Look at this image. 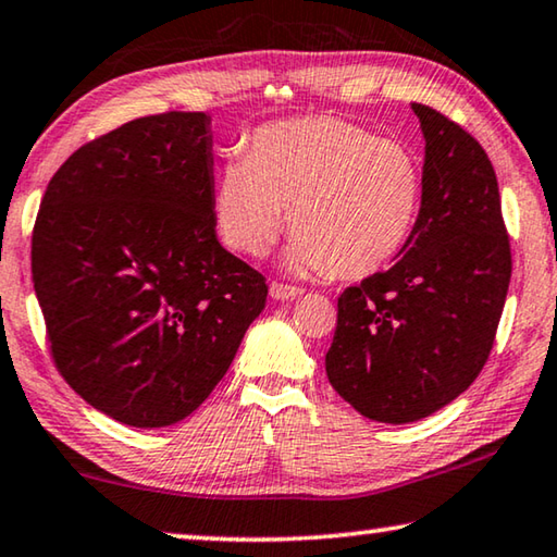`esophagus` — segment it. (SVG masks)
Listing matches in <instances>:
<instances>
[{
    "label": "esophagus",
    "mask_w": 557,
    "mask_h": 557,
    "mask_svg": "<svg viewBox=\"0 0 557 557\" xmlns=\"http://www.w3.org/2000/svg\"><path fill=\"white\" fill-rule=\"evenodd\" d=\"M297 295H302V289H299V287L282 285V282H272V285H270V297L280 299V302H285V299H295Z\"/></svg>",
    "instance_id": "34e87169"
}]
</instances>
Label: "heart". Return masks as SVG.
<instances>
[{
	"mask_svg": "<svg viewBox=\"0 0 557 557\" xmlns=\"http://www.w3.org/2000/svg\"><path fill=\"white\" fill-rule=\"evenodd\" d=\"M423 200L419 158L334 116L260 128L245 158L227 161L213 190L215 227L240 255L260 258L287 210L297 231L285 268L367 277L392 264L417 231Z\"/></svg>",
	"mask_w": 557,
	"mask_h": 557,
	"instance_id": "obj_1",
	"label": "heart"
}]
</instances>
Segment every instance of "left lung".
<instances>
[{
    "label": "left lung",
    "instance_id": "1",
    "mask_svg": "<svg viewBox=\"0 0 557 557\" xmlns=\"http://www.w3.org/2000/svg\"><path fill=\"white\" fill-rule=\"evenodd\" d=\"M423 134L417 231L389 270L339 297L326 376L361 417L426 419L473 384L510 282L496 171L479 140L411 103Z\"/></svg>",
    "mask_w": 557,
    "mask_h": 557
}]
</instances>
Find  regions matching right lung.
Listing matches in <instances>:
<instances>
[{
  "mask_svg": "<svg viewBox=\"0 0 557 557\" xmlns=\"http://www.w3.org/2000/svg\"><path fill=\"white\" fill-rule=\"evenodd\" d=\"M210 123L171 111L82 146L34 225V293L59 372L126 426L190 417L268 299L260 272L218 240Z\"/></svg>",
  "mask_w": 557,
  "mask_h": 557,
  "instance_id": "obj_1",
  "label": "right lung"
}]
</instances>
